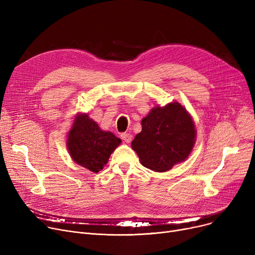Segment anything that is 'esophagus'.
Segmentation results:
<instances>
[{"instance_id": "1", "label": "esophagus", "mask_w": 255, "mask_h": 255, "mask_svg": "<svg viewBox=\"0 0 255 255\" xmlns=\"http://www.w3.org/2000/svg\"><path fill=\"white\" fill-rule=\"evenodd\" d=\"M121 138H122L125 142H130L131 140H132V135L131 134H129V133H122V134H121Z\"/></svg>"}]
</instances>
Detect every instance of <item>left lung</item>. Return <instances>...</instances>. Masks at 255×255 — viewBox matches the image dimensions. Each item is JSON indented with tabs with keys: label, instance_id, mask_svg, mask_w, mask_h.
<instances>
[{
	"label": "left lung",
	"instance_id": "1",
	"mask_svg": "<svg viewBox=\"0 0 255 255\" xmlns=\"http://www.w3.org/2000/svg\"><path fill=\"white\" fill-rule=\"evenodd\" d=\"M195 140L190 115L178 102L155 107L141 121V131L131 142L141 164L166 171L189 156Z\"/></svg>",
	"mask_w": 255,
	"mask_h": 255
}]
</instances>
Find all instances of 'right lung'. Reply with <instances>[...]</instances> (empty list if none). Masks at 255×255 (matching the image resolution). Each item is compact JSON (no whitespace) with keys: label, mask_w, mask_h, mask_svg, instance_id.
Listing matches in <instances>:
<instances>
[{"label":"right lung","mask_w":255,"mask_h":255,"mask_svg":"<svg viewBox=\"0 0 255 255\" xmlns=\"http://www.w3.org/2000/svg\"><path fill=\"white\" fill-rule=\"evenodd\" d=\"M121 143L112 132L102 131L88 115H79L68 134V150L74 161L93 172H98Z\"/></svg>","instance_id":"add662e5"}]
</instances>
